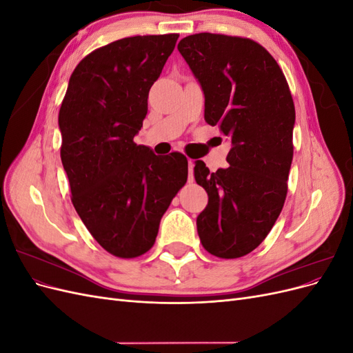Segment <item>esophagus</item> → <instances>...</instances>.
I'll list each match as a JSON object with an SVG mask.
<instances>
[{
    "label": "esophagus",
    "instance_id": "34e87169",
    "mask_svg": "<svg viewBox=\"0 0 353 353\" xmlns=\"http://www.w3.org/2000/svg\"><path fill=\"white\" fill-rule=\"evenodd\" d=\"M193 170H194V160L188 159V181H190V183H193V179H194Z\"/></svg>",
    "mask_w": 353,
    "mask_h": 353
}]
</instances>
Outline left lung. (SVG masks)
I'll use <instances>...</instances> for the list:
<instances>
[{
  "mask_svg": "<svg viewBox=\"0 0 353 353\" xmlns=\"http://www.w3.org/2000/svg\"><path fill=\"white\" fill-rule=\"evenodd\" d=\"M178 50L205 94V121L230 137V166L210 172L203 160L196 183L209 201L197 216L210 254L236 259L268 236L287 196L293 160L294 103L279 63L249 38L190 35Z\"/></svg>",
  "mask_w": 353,
  "mask_h": 353,
  "instance_id": "left-lung-1",
  "label": "left lung"
}]
</instances>
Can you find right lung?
Listing matches in <instances>:
<instances>
[{"instance_id": "obj_1", "label": "right lung", "mask_w": 353, "mask_h": 353, "mask_svg": "<svg viewBox=\"0 0 353 353\" xmlns=\"http://www.w3.org/2000/svg\"><path fill=\"white\" fill-rule=\"evenodd\" d=\"M178 37L138 35L94 50L74 68L59 112L73 206L95 241L122 259L153 248L160 219L187 183L183 153L156 156L134 143Z\"/></svg>"}]
</instances>
